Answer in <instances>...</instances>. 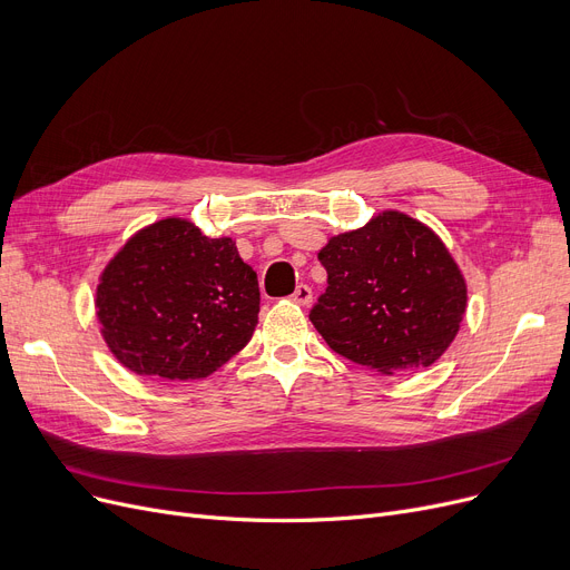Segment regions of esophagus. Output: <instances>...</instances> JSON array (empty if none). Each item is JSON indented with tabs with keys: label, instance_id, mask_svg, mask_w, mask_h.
Masks as SVG:
<instances>
[{
	"label": "esophagus",
	"instance_id": "obj_1",
	"mask_svg": "<svg viewBox=\"0 0 570 570\" xmlns=\"http://www.w3.org/2000/svg\"><path fill=\"white\" fill-rule=\"evenodd\" d=\"M312 288L307 286V284H301L297 286L295 291H293V295H291V301L295 303V305H309L312 303Z\"/></svg>",
	"mask_w": 570,
	"mask_h": 570
}]
</instances>
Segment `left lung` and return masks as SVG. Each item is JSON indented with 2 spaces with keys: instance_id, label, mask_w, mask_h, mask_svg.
Returning a JSON list of instances; mask_svg holds the SVG:
<instances>
[{
  "instance_id": "left-lung-1",
  "label": "left lung",
  "mask_w": 570,
  "mask_h": 570,
  "mask_svg": "<svg viewBox=\"0 0 570 570\" xmlns=\"http://www.w3.org/2000/svg\"><path fill=\"white\" fill-rule=\"evenodd\" d=\"M309 318L335 353L383 374L430 367L451 346L466 284L441 239L402 213L333 237Z\"/></svg>"
}]
</instances>
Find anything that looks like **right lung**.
<instances>
[{
  "label": "right lung",
  "mask_w": 570,
  "mask_h": 570,
  "mask_svg": "<svg viewBox=\"0 0 570 570\" xmlns=\"http://www.w3.org/2000/svg\"><path fill=\"white\" fill-rule=\"evenodd\" d=\"M261 307L258 279L230 237L185 219L136 233L97 288V314L115 357L134 374L196 381L247 346Z\"/></svg>",
  "instance_id": "obj_1"
}]
</instances>
